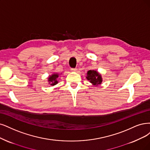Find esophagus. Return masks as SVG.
<instances>
[{"label": "esophagus", "instance_id": "1", "mask_svg": "<svg viewBox=\"0 0 150 150\" xmlns=\"http://www.w3.org/2000/svg\"><path fill=\"white\" fill-rule=\"evenodd\" d=\"M70 70H71V71H76L77 70V69H76V68H71V69H70Z\"/></svg>", "mask_w": 150, "mask_h": 150}]
</instances>
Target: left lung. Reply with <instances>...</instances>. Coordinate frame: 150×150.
I'll list each match as a JSON object with an SVG mask.
<instances>
[{
	"label": "left lung",
	"mask_w": 150,
	"mask_h": 150,
	"mask_svg": "<svg viewBox=\"0 0 150 150\" xmlns=\"http://www.w3.org/2000/svg\"><path fill=\"white\" fill-rule=\"evenodd\" d=\"M86 79L94 85H98L101 83L102 78L101 75L95 70H89L87 72Z\"/></svg>",
	"instance_id": "obj_1"
}]
</instances>
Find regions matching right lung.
<instances>
[{"mask_svg": "<svg viewBox=\"0 0 150 150\" xmlns=\"http://www.w3.org/2000/svg\"><path fill=\"white\" fill-rule=\"evenodd\" d=\"M58 78H59V75L57 74H55L51 76H50L48 79L49 84H51V85H52V86L56 85L58 83L57 81Z\"/></svg>", "mask_w": 150, "mask_h": 150, "instance_id": "1", "label": "right lung"}]
</instances>
